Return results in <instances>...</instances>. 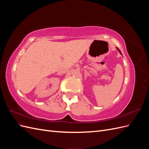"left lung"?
Instances as JSON below:
<instances>
[{
  "instance_id": "left-lung-1",
  "label": "left lung",
  "mask_w": 149,
  "mask_h": 149,
  "mask_svg": "<svg viewBox=\"0 0 149 149\" xmlns=\"http://www.w3.org/2000/svg\"><path fill=\"white\" fill-rule=\"evenodd\" d=\"M117 49H118V51H119V53H120V54H121V55H122V53H121V52H120V49H119V48H118V47H117Z\"/></svg>"
}]
</instances>
